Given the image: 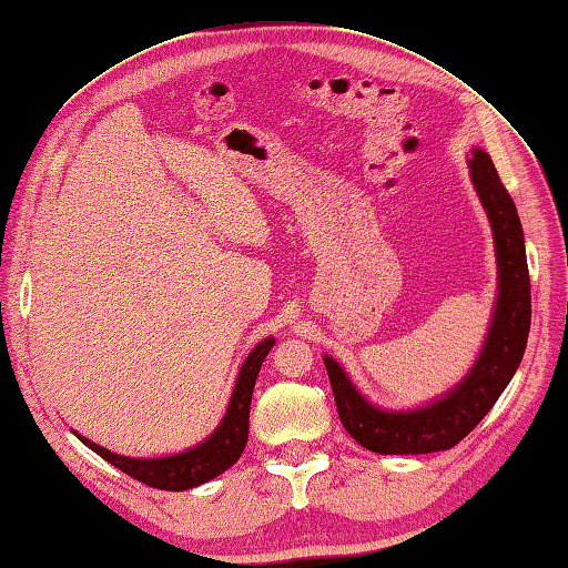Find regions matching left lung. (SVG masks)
<instances>
[{
  "instance_id": "obj_1",
  "label": "left lung",
  "mask_w": 568,
  "mask_h": 568,
  "mask_svg": "<svg viewBox=\"0 0 568 568\" xmlns=\"http://www.w3.org/2000/svg\"><path fill=\"white\" fill-rule=\"evenodd\" d=\"M469 168L476 194L490 217L500 267V291L490 332L471 372L434 405L384 412L355 390L334 357H324L341 424L372 453L424 455L455 448L488 415L524 357L530 329V280L521 220L488 153L476 149Z\"/></svg>"
}]
</instances>
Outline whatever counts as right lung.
I'll use <instances>...</instances> for the list:
<instances>
[{
  "instance_id": "right-lung-1",
  "label": "right lung",
  "mask_w": 568,
  "mask_h": 568,
  "mask_svg": "<svg viewBox=\"0 0 568 568\" xmlns=\"http://www.w3.org/2000/svg\"><path fill=\"white\" fill-rule=\"evenodd\" d=\"M274 346V338H265L263 343L251 351L246 363L239 372V379L232 393V400L227 407V415L222 424L215 428L209 440H203L196 448L173 455V457H161V459H134L113 455L106 448H99L97 443L78 436L90 450H94L99 457L111 462L113 467L125 471L128 476L142 480V484L159 488V490H186L205 484L215 476H220L225 469L242 457L248 438V412H251V395L257 379V372H261L263 359Z\"/></svg>"
}]
</instances>
